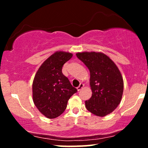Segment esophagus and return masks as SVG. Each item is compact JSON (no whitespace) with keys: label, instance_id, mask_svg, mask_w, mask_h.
<instances>
[{"label":"esophagus","instance_id":"obj_1","mask_svg":"<svg viewBox=\"0 0 148 148\" xmlns=\"http://www.w3.org/2000/svg\"><path fill=\"white\" fill-rule=\"evenodd\" d=\"M84 84H80L79 87H77V90H78V91L81 90L83 88H84Z\"/></svg>","mask_w":148,"mask_h":148}]
</instances>
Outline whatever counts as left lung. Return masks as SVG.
Listing matches in <instances>:
<instances>
[{
  "instance_id": "obj_1",
  "label": "left lung",
  "mask_w": 148,
  "mask_h": 148,
  "mask_svg": "<svg viewBox=\"0 0 148 148\" xmlns=\"http://www.w3.org/2000/svg\"><path fill=\"white\" fill-rule=\"evenodd\" d=\"M76 55L90 73L92 94L86 101V108L97 116L110 114L120 104L123 94V79L118 67L103 53L85 51Z\"/></svg>"
}]
</instances>
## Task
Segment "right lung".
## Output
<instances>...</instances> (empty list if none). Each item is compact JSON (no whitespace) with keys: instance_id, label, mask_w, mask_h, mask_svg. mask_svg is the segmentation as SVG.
<instances>
[{"instance_id":"obj_1","label":"right lung","mask_w":148,"mask_h":148,"mask_svg":"<svg viewBox=\"0 0 148 148\" xmlns=\"http://www.w3.org/2000/svg\"><path fill=\"white\" fill-rule=\"evenodd\" d=\"M72 56L69 52H55L42 64L34 78L33 102L47 118H56L62 114L69 98L77 92L62 72L63 64Z\"/></svg>"}]
</instances>
